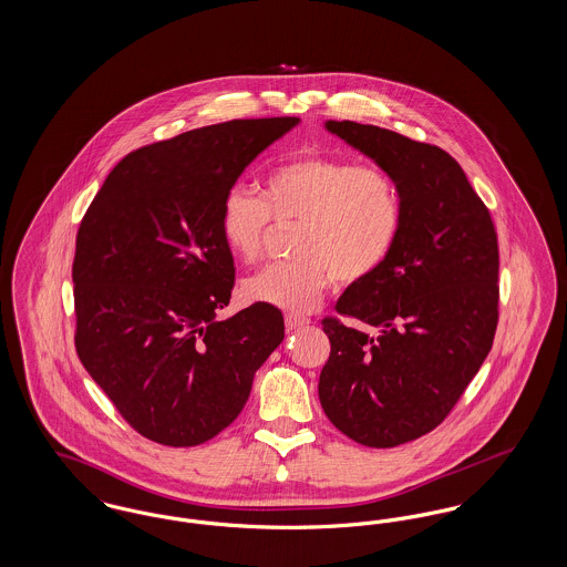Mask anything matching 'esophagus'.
<instances>
[{"label": "esophagus", "instance_id": "obj_1", "mask_svg": "<svg viewBox=\"0 0 567 567\" xmlns=\"http://www.w3.org/2000/svg\"><path fill=\"white\" fill-rule=\"evenodd\" d=\"M310 323L308 319H303V317H297V315H285V324H287V329H299V327H306V324Z\"/></svg>", "mask_w": 567, "mask_h": 567}]
</instances>
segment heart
<instances>
[{"instance_id": "1", "label": "heart", "mask_w": 567, "mask_h": 567, "mask_svg": "<svg viewBox=\"0 0 567 567\" xmlns=\"http://www.w3.org/2000/svg\"><path fill=\"white\" fill-rule=\"evenodd\" d=\"M274 220L299 223V259L248 278L244 296L306 315L321 306L333 276L357 285L382 270L402 234L404 202L395 178L378 165L306 153L276 165L264 195L231 187L220 199L223 243L244 264L264 257Z\"/></svg>"}]
</instances>
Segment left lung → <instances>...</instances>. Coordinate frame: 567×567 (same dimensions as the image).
<instances>
[{
  "instance_id": "1",
  "label": "left lung",
  "mask_w": 567,
  "mask_h": 567,
  "mask_svg": "<svg viewBox=\"0 0 567 567\" xmlns=\"http://www.w3.org/2000/svg\"><path fill=\"white\" fill-rule=\"evenodd\" d=\"M327 130L372 157L402 193L389 261L324 317L319 378L327 419L354 442L391 449L435 430L478 374L499 319V250L491 213L440 146L377 125Z\"/></svg>"
}]
</instances>
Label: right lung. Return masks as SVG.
Returning <instances> with one entry per match:
<instances>
[{"label":"right lung","mask_w":567,"mask_h":567,"mask_svg":"<svg viewBox=\"0 0 567 567\" xmlns=\"http://www.w3.org/2000/svg\"><path fill=\"white\" fill-rule=\"evenodd\" d=\"M297 116L236 118L135 148L82 216L72 266L84 370L135 432L197 446L236 421L255 372L285 338L278 308L227 321L234 255L220 199Z\"/></svg>","instance_id":"1"}]
</instances>
